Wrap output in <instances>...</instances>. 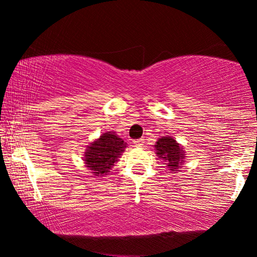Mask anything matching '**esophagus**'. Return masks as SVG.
Instances as JSON below:
<instances>
[{"label":"esophagus","mask_w":257,"mask_h":257,"mask_svg":"<svg viewBox=\"0 0 257 257\" xmlns=\"http://www.w3.org/2000/svg\"><path fill=\"white\" fill-rule=\"evenodd\" d=\"M144 139L142 138V139H137V140H135V142H133V144H135V146H137V147H142L143 145H144Z\"/></svg>","instance_id":"1"}]
</instances>
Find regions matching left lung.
Returning <instances> with one entry per match:
<instances>
[{
    "label": "left lung",
    "instance_id": "1",
    "mask_svg": "<svg viewBox=\"0 0 257 257\" xmlns=\"http://www.w3.org/2000/svg\"><path fill=\"white\" fill-rule=\"evenodd\" d=\"M157 156L165 161V165L172 172L179 171L182 163H185L184 149L172 137H161L156 143Z\"/></svg>",
    "mask_w": 257,
    "mask_h": 257
}]
</instances>
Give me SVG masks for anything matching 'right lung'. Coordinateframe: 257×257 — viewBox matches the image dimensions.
<instances>
[{"mask_svg": "<svg viewBox=\"0 0 257 257\" xmlns=\"http://www.w3.org/2000/svg\"><path fill=\"white\" fill-rule=\"evenodd\" d=\"M125 147L124 140L115 136L114 132L103 133L87 146L84 154L86 167L92 171L96 177H103L110 172L114 163H117Z\"/></svg>", "mask_w": 257, "mask_h": 257, "instance_id": "right-lung-1", "label": "right lung"}]
</instances>
